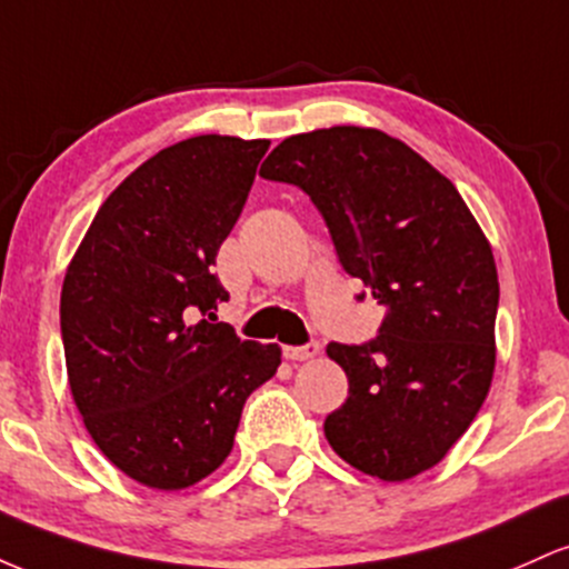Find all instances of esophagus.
I'll return each mask as SVG.
<instances>
[{
  "label": "esophagus",
  "instance_id": "34e87169",
  "mask_svg": "<svg viewBox=\"0 0 569 569\" xmlns=\"http://www.w3.org/2000/svg\"><path fill=\"white\" fill-rule=\"evenodd\" d=\"M318 352H321V345L318 342L289 345V348H283V356L289 358V361H307V358H316Z\"/></svg>",
  "mask_w": 569,
  "mask_h": 569
}]
</instances>
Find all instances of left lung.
I'll return each mask as SVG.
<instances>
[{
  "label": "left lung",
  "instance_id": "8db88e82",
  "mask_svg": "<svg viewBox=\"0 0 569 569\" xmlns=\"http://www.w3.org/2000/svg\"><path fill=\"white\" fill-rule=\"evenodd\" d=\"M259 176L302 189L342 270L385 307L375 339L326 348L350 382L323 422L331 449L382 481L428 471L492 382L500 286L485 232L452 181L382 130L291 136Z\"/></svg>",
  "mask_w": 569,
  "mask_h": 569
}]
</instances>
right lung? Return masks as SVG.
<instances>
[{"mask_svg":"<svg viewBox=\"0 0 569 569\" xmlns=\"http://www.w3.org/2000/svg\"><path fill=\"white\" fill-rule=\"evenodd\" d=\"M270 141L194 136L149 158L98 208L61 291L71 396L103 455L184 489L232 452L278 345L240 342L213 276Z\"/></svg>","mask_w":569,"mask_h":569,"instance_id":"obj_1","label":"right lung"}]
</instances>
